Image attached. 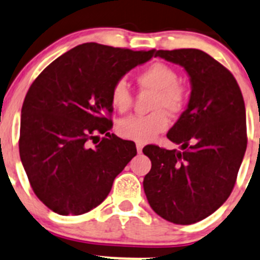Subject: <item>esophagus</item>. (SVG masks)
<instances>
[{
    "mask_svg": "<svg viewBox=\"0 0 260 260\" xmlns=\"http://www.w3.org/2000/svg\"><path fill=\"white\" fill-rule=\"evenodd\" d=\"M143 147H144V145H143L142 143H137V150H138V153H142V152H143Z\"/></svg>",
    "mask_w": 260,
    "mask_h": 260,
    "instance_id": "34e87169",
    "label": "esophagus"
}]
</instances>
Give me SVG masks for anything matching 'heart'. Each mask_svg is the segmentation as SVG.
I'll use <instances>...</instances> for the list:
<instances>
[{"label":"heart","mask_w":260,"mask_h":260,"mask_svg":"<svg viewBox=\"0 0 260 260\" xmlns=\"http://www.w3.org/2000/svg\"><path fill=\"white\" fill-rule=\"evenodd\" d=\"M142 89L154 93L152 111L148 116H130L117 123V133L125 139L148 143L158 134L166 132L170 118L166 111L177 113L182 111L187 101V90L177 83L176 71L169 65L154 62L142 71L137 78ZM111 102L120 112L132 107L133 95L125 80L116 81L111 90Z\"/></svg>","instance_id":"b5f03b06"}]
</instances>
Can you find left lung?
<instances>
[{
    "label": "left lung",
    "mask_w": 260,
    "mask_h": 260,
    "mask_svg": "<svg viewBox=\"0 0 260 260\" xmlns=\"http://www.w3.org/2000/svg\"><path fill=\"white\" fill-rule=\"evenodd\" d=\"M185 69L191 93L167 138L180 150L147 145L152 162L143 186L153 211L176 224L211 216L227 200L246 150V115L236 79L206 52L153 51Z\"/></svg>",
    "instance_id": "8db88e82"
}]
</instances>
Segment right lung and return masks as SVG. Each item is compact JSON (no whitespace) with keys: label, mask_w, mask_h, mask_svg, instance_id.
Listing matches in <instances>:
<instances>
[{"label":"right lung","mask_w":260,"mask_h":260,"mask_svg":"<svg viewBox=\"0 0 260 260\" xmlns=\"http://www.w3.org/2000/svg\"><path fill=\"white\" fill-rule=\"evenodd\" d=\"M152 57L153 49L84 43L31 84L21 108L19 152L31 189L54 213L79 216L100 206L137 155L134 142L110 134L106 115L113 110L116 81Z\"/></svg>","instance_id":"1"}]
</instances>
